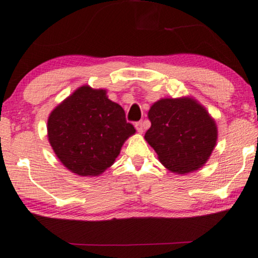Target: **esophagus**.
I'll use <instances>...</instances> for the list:
<instances>
[{
	"mask_svg": "<svg viewBox=\"0 0 258 258\" xmlns=\"http://www.w3.org/2000/svg\"><path fill=\"white\" fill-rule=\"evenodd\" d=\"M136 128H137V131L139 133H143L144 132V122L143 121H138V122H136Z\"/></svg>",
	"mask_w": 258,
	"mask_h": 258,
	"instance_id": "34e87169",
	"label": "esophagus"
}]
</instances>
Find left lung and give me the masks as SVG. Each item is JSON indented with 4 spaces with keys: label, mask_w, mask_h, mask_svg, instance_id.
Wrapping results in <instances>:
<instances>
[{
    "label": "left lung",
    "mask_w": 258,
    "mask_h": 258,
    "mask_svg": "<svg viewBox=\"0 0 258 258\" xmlns=\"http://www.w3.org/2000/svg\"><path fill=\"white\" fill-rule=\"evenodd\" d=\"M151 127L145 139L170 172L186 174L208 161L216 145L217 127L198 100L162 98L148 111Z\"/></svg>",
    "instance_id": "1"
}]
</instances>
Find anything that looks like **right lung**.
Segmentation results:
<instances>
[{
	"label": "right lung",
	"instance_id": "right-lung-1",
	"mask_svg": "<svg viewBox=\"0 0 258 258\" xmlns=\"http://www.w3.org/2000/svg\"><path fill=\"white\" fill-rule=\"evenodd\" d=\"M134 133L125 111L108 99L106 90L89 85L61 101L48 119L53 152L69 170L81 176H98L113 165Z\"/></svg>",
	"mask_w": 258,
	"mask_h": 258
}]
</instances>
